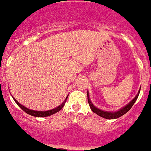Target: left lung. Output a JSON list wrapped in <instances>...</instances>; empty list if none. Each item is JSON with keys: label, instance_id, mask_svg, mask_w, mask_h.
<instances>
[{"label": "left lung", "instance_id": "1", "mask_svg": "<svg viewBox=\"0 0 151 151\" xmlns=\"http://www.w3.org/2000/svg\"><path fill=\"white\" fill-rule=\"evenodd\" d=\"M139 91H140V90L139 91V93H138V95H137V96L134 98V99L132 100V101L129 102V103L127 105H126L124 108H122V109H120L119 111H115V112H109V111H102V110H100L99 109H97L96 107H95L94 105H92V103L91 102L90 99H89V95H88V104H89V105H90V108L91 109V110H92L95 113H96L97 115H99V116H101V117H103V118L105 119H117L119 118V117H120V116H123L124 114H126L128 111H129V109H130L131 108H132V106H133V105H134V103H135V101H137V98H138V95H139Z\"/></svg>", "mask_w": 151, "mask_h": 151}]
</instances>
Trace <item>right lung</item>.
<instances>
[{
    "label": "right lung",
    "instance_id": "right-lung-1",
    "mask_svg": "<svg viewBox=\"0 0 151 151\" xmlns=\"http://www.w3.org/2000/svg\"><path fill=\"white\" fill-rule=\"evenodd\" d=\"M67 99H65V101H63V103L61 104L60 106H58V107L56 108V109H54L49 110V111H34V110H30V109H27V108L24 107V106H23V105H21V104L19 103V102H18V101H16L14 99V100L16 103H17V105H18V106H19V107H20L21 109H22L24 111V112H26L27 114L31 115V116H35V117H46V116H51V115H52V114L56 113V112H57V111H59L60 110L62 109V108L64 106L65 103H66Z\"/></svg>",
    "mask_w": 151,
    "mask_h": 151
}]
</instances>
